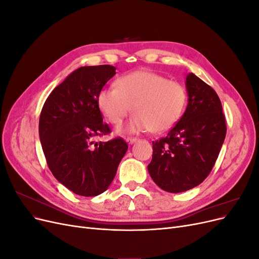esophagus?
<instances>
[{"instance_id": "esophagus-1", "label": "esophagus", "mask_w": 259, "mask_h": 259, "mask_svg": "<svg viewBox=\"0 0 259 259\" xmlns=\"http://www.w3.org/2000/svg\"><path fill=\"white\" fill-rule=\"evenodd\" d=\"M137 140H138V138H135V137H127L126 139H125V142H126L128 145H132V144L136 143Z\"/></svg>"}]
</instances>
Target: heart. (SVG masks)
Instances as JSON below:
<instances>
[{"mask_svg": "<svg viewBox=\"0 0 259 259\" xmlns=\"http://www.w3.org/2000/svg\"><path fill=\"white\" fill-rule=\"evenodd\" d=\"M116 89L106 88L97 95V107L106 119L119 125L130 112L136 114L119 133L150 131L153 134L170 130L182 119L187 105L184 86L148 70L125 74L115 82Z\"/></svg>", "mask_w": 259, "mask_h": 259, "instance_id": "obj_1", "label": "heart"}]
</instances>
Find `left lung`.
<instances>
[{
  "label": "left lung",
  "mask_w": 259,
  "mask_h": 259,
  "mask_svg": "<svg viewBox=\"0 0 259 259\" xmlns=\"http://www.w3.org/2000/svg\"><path fill=\"white\" fill-rule=\"evenodd\" d=\"M186 111L166 137L152 143L148 165L153 182L171 193L190 190L208 176L227 132L216 92L193 73L186 76Z\"/></svg>",
  "instance_id": "1"
}]
</instances>
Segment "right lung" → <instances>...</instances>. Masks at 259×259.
<instances>
[{"instance_id": "obj_1", "label": "right lung", "mask_w": 259, "mask_h": 259, "mask_svg": "<svg viewBox=\"0 0 259 259\" xmlns=\"http://www.w3.org/2000/svg\"><path fill=\"white\" fill-rule=\"evenodd\" d=\"M115 74L110 65L81 67L50 94L42 108L38 135L48 165L58 182L83 197L108 189L127 150L122 138L95 144L110 133L97 95Z\"/></svg>"}]
</instances>
